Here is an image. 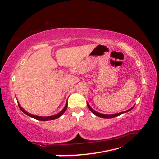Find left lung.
I'll return each instance as SVG.
<instances>
[{
	"label": "left lung",
	"mask_w": 159,
	"mask_h": 159,
	"mask_svg": "<svg viewBox=\"0 0 159 159\" xmlns=\"http://www.w3.org/2000/svg\"><path fill=\"white\" fill-rule=\"evenodd\" d=\"M87 105H88V109H90V111L91 112L93 113L94 114L96 115V116H99V117L104 118H112L116 117V116H119V115H120V114H124V113H126V112H128L129 111H130L131 109H133V107H132V108H130V109L127 110V111H123V112H120V113H117V114H100V113H99V112H98V111H95V110H94V109L92 108V107H91L89 105V104H88V102H87Z\"/></svg>",
	"instance_id": "left-lung-1"
}]
</instances>
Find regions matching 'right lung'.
Wrapping results in <instances>:
<instances>
[{
  "mask_svg": "<svg viewBox=\"0 0 159 159\" xmlns=\"http://www.w3.org/2000/svg\"><path fill=\"white\" fill-rule=\"evenodd\" d=\"M19 104V107H20V109L22 111V112L25 113V114H26L29 116H30L31 118H34L36 120H42V121H47V120H54V119H56V118H57L59 117H60L61 115H62L65 111L67 109V106H68V103H67V101L66 102V104L65 106H64V109L61 110L60 112H59L58 114H55V115H52V116H37V115H34V114H29L27 111H26L25 109H24L22 107L20 106V104L18 103Z\"/></svg>",
  "mask_w": 159,
  "mask_h": 159,
  "instance_id": "obj_1",
  "label": "right lung"
}]
</instances>
